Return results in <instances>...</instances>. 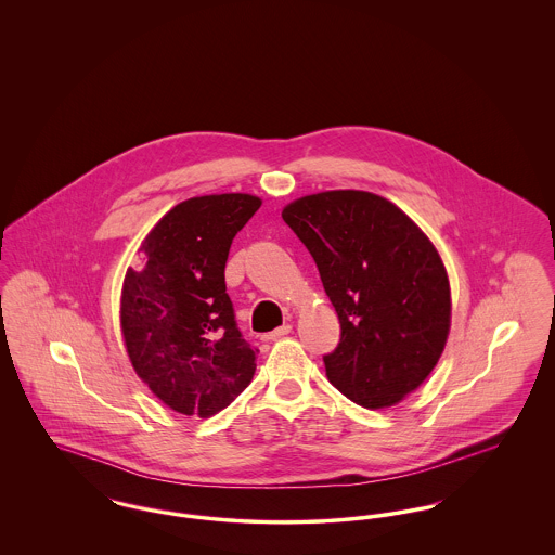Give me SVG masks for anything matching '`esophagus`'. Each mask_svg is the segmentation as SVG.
I'll return each instance as SVG.
<instances>
[{"mask_svg": "<svg viewBox=\"0 0 555 555\" xmlns=\"http://www.w3.org/2000/svg\"><path fill=\"white\" fill-rule=\"evenodd\" d=\"M291 333V324H283V326H279L276 331H272V333H268V335H264L262 339L264 341H276V339H283L285 335H289Z\"/></svg>", "mask_w": 555, "mask_h": 555, "instance_id": "1", "label": "esophagus"}]
</instances>
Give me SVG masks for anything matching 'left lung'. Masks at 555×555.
Listing matches in <instances>:
<instances>
[{
    "mask_svg": "<svg viewBox=\"0 0 555 555\" xmlns=\"http://www.w3.org/2000/svg\"><path fill=\"white\" fill-rule=\"evenodd\" d=\"M341 322L328 380L369 410L418 389L448 341L446 266L423 231L369 191H324L283 210Z\"/></svg>",
    "mask_w": 555,
    "mask_h": 555,
    "instance_id": "1",
    "label": "left lung"
}]
</instances>
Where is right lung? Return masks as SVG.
<instances>
[{
	"mask_svg": "<svg viewBox=\"0 0 555 555\" xmlns=\"http://www.w3.org/2000/svg\"><path fill=\"white\" fill-rule=\"evenodd\" d=\"M260 206L247 193L186 199L152 229L125 276L120 324L132 369L185 416L218 414L254 378L256 351L238 331L224 266Z\"/></svg>",
	"mask_w": 555,
	"mask_h": 555,
	"instance_id": "add662e5",
	"label": "right lung"
}]
</instances>
